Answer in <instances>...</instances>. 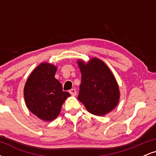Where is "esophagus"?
Instances as JSON below:
<instances>
[{"mask_svg": "<svg viewBox=\"0 0 156 156\" xmlns=\"http://www.w3.org/2000/svg\"><path fill=\"white\" fill-rule=\"evenodd\" d=\"M69 93H70L71 95L75 96V95H76L77 92H76V90L75 89H70V90H69Z\"/></svg>", "mask_w": 156, "mask_h": 156, "instance_id": "esophagus-1", "label": "esophagus"}]
</instances>
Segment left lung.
<instances>
[{
	"label": "left lung",
	"mask_w": 156,
	"mask_h": 156,
	"mask_svg": "<svg viewBox=\"0 0 156 156\" xmlns=\"http://www.w3.org/2000/svg\"><path fill=\"white\" fill-rule=\"evenodd\" d=\"M81 72L78 100L91 114L103 116L113 110L119 98V87L104 62L92 58L87 64L78 62Z\"/></svg>",
	"instance_id": "obj_1"
}]
</instances>
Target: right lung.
Masks as SVG:
<instances>
[{"label": "right lung", "instance_id": "1", "mask_svg": "<svg viewBox=\"0 0 156 156\" xmlns=\"http://www.w3.org/2000/svg\"><path fill=\"white\" fill-rule=\"evenodd\" d=\"M56 67L41 64L30 75L24 88L26 106L41 119L52 121L61 112L66 98L70 94L62 90V83L55 78Z\"/></svg>", "mask_w": 156, "mask_h": 156}]
</instances>
